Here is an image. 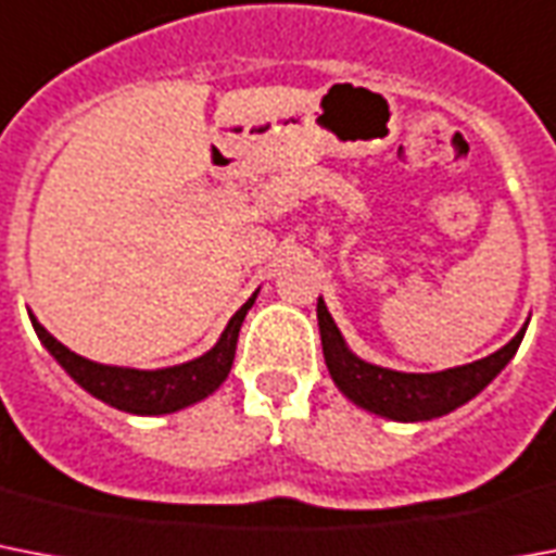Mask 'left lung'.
<instances>
[{"instance_id":"left-lung-1","label":"left lung","mask_w":556,"mask_h":556,"mask_svg":"<svg viewBox=\"0 0 556 556\" xmlns=\"http://www.w3.org/2000/svg\"><path fill=\"white\" fill-rule=\"evenodd\" d=\"M528 327V324H526ZM526 327L488 358L462 364L439 372H399L358 358L344 344V336L327 313V304L318 299V330H321L324 362L336 388L364 410L393 421H428L456 410L465 402L482 393L500 376L505 364L514 358Z\"/></svg>"}]
</instances>
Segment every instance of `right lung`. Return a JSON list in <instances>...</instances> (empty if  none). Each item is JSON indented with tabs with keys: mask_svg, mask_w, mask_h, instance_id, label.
Returning <instances> with one entry per match:
<instances>
[{
	"mask_svg": "<svg viewBox=\"0 0 556 556\" xmlns=\"http://www.w3.org/2000/svg\"><path fill=\"white\" fill-rule=\"evenodd\" d=\"M255 299L257 292L229 318L226 330L220 332V339L208 353L186 364L163 367V370H135V367H111V364L88 362L83 355L71 353L34 315H28L39 341L46 344L48 353L60 362L62 370L68 372L79 388L88 390L100 402L117 407V410L137 413V416H160V413L184 410L189 404L212 396L224 384L229 370H232L238 332H241L243 318L252 309Z\"/></svg>",
	"mask_w": 556,
	"mask_h": 556,
	"instance_id": "add662e5",
	"label": "right lung"
}]
</instances>
